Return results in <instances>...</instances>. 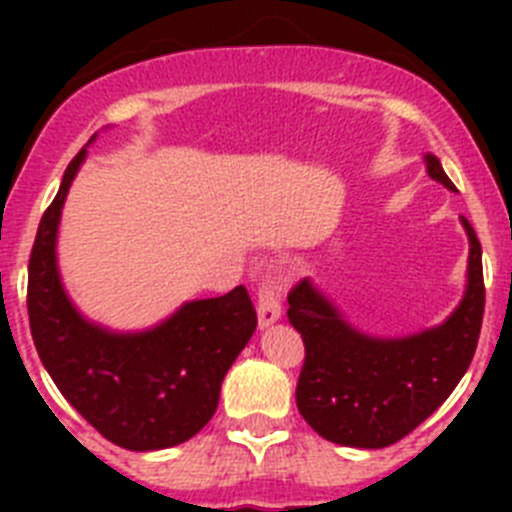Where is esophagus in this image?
<instances>
[{"mask_svg": "<svg viewBox=\"0 0 512 512\" xmlns=\"http://www.w3.org/2000/svg\"><path fill=\"white\" fill-rule=\"evenodd\" d=\"M259 307H256V312H259V328H269V325L277 323L279 318H282V302H279V282L277 279H261L259 284Z\"/></svg>", "mask_w": 512, "mask_h": 512, "instance_id": "obj_1", "label": "esophagus"}]
</instances>
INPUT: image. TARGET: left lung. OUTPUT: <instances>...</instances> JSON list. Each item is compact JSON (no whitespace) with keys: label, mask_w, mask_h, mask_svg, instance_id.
<instances>
[{"label":"left lung","mask_w":512,"mask_h":512,"mask_svg":"<svg viewBox=\"0 0 512 512\" xmlns=\"http://www.w3.org/2000/svg\"><path fill=\"white\" fill-rule=\"evenodd\" d=\"M428 176L454 192L433 153ZM469 266L464 297L441 325L413 336H369L343 318L310 279L289 292V323L305 343L297 408L315 433L338 446L384 449L415 431L454 392L472 364L485 315L482 246L467 217Z\"/></svg>","instance_id":"obj_1"}]
</instances>
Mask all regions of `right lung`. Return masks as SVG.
I'll list each match as a JSON object with an SVG mask.
<instances>
[{"instance_id": "1", "label": "right lung", "mask_w": 512, "mask_h": 512, "mask_svg": "<svg viewBox=\"0 0 512 512\" xmlns=\"http://www.w3.org/2000/svg\"><path fill=\"white\" fill-rule=\"evenodd\" d=\"M84 158L87 148L76 153L38 225L27 269L30 333L61 395L107 441L130 451L169 449L215 415L225 374L256 330V310L246 287H235L184 302L135 333L84 318L66 295L56 256L63 202Z\"/></svg>"}]
</instances>
